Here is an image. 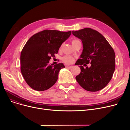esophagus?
Listing matches in <instances>:
<instances>
[{
  "instance_id": "obj_1",
  "label": "esophagus",
  "mask_w": 130,
  "mask_h": 130,
  "mask_svg": "<svg viewBox=\"0 0 130 130\" xmlns=\"http://www.w3.org/2000/svg\"><path fill=\"white\" fill-rule=\"evenodd\" d=\"M65 67H66V68H67V69H71L73 66H66Z\"/></svg>"
}]
</instances>
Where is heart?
I'll list each match as a JSON object with an SVG mask.
<instances>
[{"label":"heart","instance_id":"heart-1","mask_svg":"<svg viewBox=\"0 0 130 130\" xmlns=\"http://www.w3.org/2000/svg\"><path fill=\"white\" fill-rule=\"evenodd\" d=\"M79 40H76V39H74L72 41V44L73 45V46L75 44L76 42H78ZM62 60L63 61H64V62L65 63V64H71L73 60H74V58L73 57L71 56H69V55H66V56H65L63 57L62 58Z\"/></svg>","mask_w":130,"mask_h":130}]
</instances>
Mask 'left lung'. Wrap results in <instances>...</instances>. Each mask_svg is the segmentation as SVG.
Wrapping results in <instances>:
<instances>
[{
	"label": "left lung",
	"instance_id": "left-lung-1",
	"mask_svg": "<svg viewBox=\"0 0 130 130\" xmlns=\"http://www.w3.org/2000/svg\"><path fill=\"white\" fill-rule=\"evenodd\" d=\"M72 34L82 40L83 47L80 58L75 63L80 69V74L75 77L77 82L87 91L103 89L111 80L115 71L114 50L101 34L93 29L85 28L73 31ZM89 63L91 64L90 68L84 69L82 66Z\"/></svg>",
	"mask_w": 130,
	"mask_h": 130
}]
</instances>
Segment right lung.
<instances>
[{
  "mask_svg": "<svg viewBox=\"0 0 130 130\" xmlns=\"http://www.w3.org/2000/svg\"><path fill=\"white\" fill-rule=\"evenodd\" d=\"M67 32L44 30L32 35L20 54V70L26 82L33 90L44 91L56 82L63 63H49L62 43L71 35Z\"/></svg>",
  "mask_w": 130,
  "mask_h": 130,
  "instance_id": "right-lung-1",
  "label": "right lung"
}]
</instances>
